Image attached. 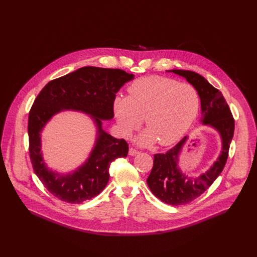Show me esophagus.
<instances>
[{
    "instance_id": "obj_1",
    "label": "esophagus",
    "mask_w": 257,
    "mask_h": 257,
    "mask_svg": "<svg viewBox=\"0 0 257 257\" xmlns=\"http://www.w3.org/2000/svg\"><path fill=\"white\" fill-rule=\"evenodd\" d=\"M140 153L138 150H136V149H134V148H130L129 149V155L130 156H136V155H138Z\"/></svg>"
}]
</instances>
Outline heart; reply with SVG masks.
Segmentation results:
<instances>
[{"label": "heart", "mask_w": 257, "mask_h": 257, "mask_svg": "<svg viewBox=\"0 0 257 257\" xmlns=\"http://www.w3.org/2000/svg\"><path fill=\"white\" fill-rule=\"evenodd\" d=\"M128 96H117L113 111L121 133L125 136L143 123L147 130L138 138L141 145L156 141L168 146L178 141L196 119L200 96L196 88L187 83L162 77L147 76L133 81Z\"/></svg>", "instance_id": "b5f03b06"}]
</instances>
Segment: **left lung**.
Here are the masks:
<instances>
[{
	"instance_id": "left-lung-1",
	"label": "left lung",
	"mask_w": 257,
	"mask_h": 257,
	"mask_svg": "<svg viewBox=\"0 0 257 257\" xmlns=\"http://www.w3.org/2000/svg\"><path fill=\"white\" fill-rule=\"evenodd\" d=\"M185 77L201 98V122L214 128L221 138V152L213 165L198 177L184 175L178 167L179 155L188 136L166 153L154 155V165L147 179L148 187L155 197L171 205H186L199 198L211 186L222 172L228 157L229 145L234 132V119L221 92L205 77L190 70H168Z\"/></svg>"
}]
</instances>
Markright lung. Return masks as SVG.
<instances>
[{"instance_id":"1","label":"right lung","mask_w":257,"mask_h":257,"mask_svg":"<svg viewBox=\"0 0 257 257\" xmlns=\"http://www.w3.org/2000/svg\"><path fill=\"white\" fill-rule=\"evenodd\" d=\"M133 74L122 69L84 66L50 81L39 93L29 113V151L34 171L55 198L81 204L99 195L109 181L110 164L128 155V144L102 130V120L114 117L116 93ZM63 108L92 115L98 126L96 146L88 161L76 171L60 175L49 170L40 152V132L52 116Z\"/></svg>"}]
</instances>
